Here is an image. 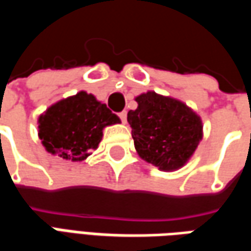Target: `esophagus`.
<instances>
[{"label":"esophagus","instance_id":"1","mask_svg":"<svg viewBox=\"0 0 251 251\" xmlns=\"http://www.w3.org/2000/svg\"><path fill=\"white\" fill-rule=\"evenodd\" d=\"M120 118H121V120H122V122H124V124H126L127 113H126V111H122V113H120Z\"/></svg>","mask_w":251,"mask_h":251}]
</instances>
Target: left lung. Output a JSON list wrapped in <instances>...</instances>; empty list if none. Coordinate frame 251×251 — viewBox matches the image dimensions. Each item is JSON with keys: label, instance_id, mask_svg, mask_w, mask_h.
I'll list each match as a JSON object with an SVG mask.
<instances>
[{"label": "left lung", "instance_id": "left-lung-1", "mask_svg": "<svg viewBox=\"0 0 251 251\" xmlns=\"http://www.w3.org/2000/svg\"><path fill=\"white\" fill-rule=\"evenodd\" d=\"M127 113L138 156L164 172L188 163L203 138L201 118L179 99L147 91Z\"/></svg>", "mask_w": 251, "mask_h": 251}]
</instances>
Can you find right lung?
<instances>
[{
    "label": "right lung",
    "instance_id": "1",
    "mask_svg": "<svg viewBox=\"0 0 251 251\" xmlns=\"http://www.w3.org/2000/svg\"><path fill=\"white\" fill-rule=\"evenodd\" d=\"M115 124H121L118 115L93 94L79 91L40 114L37 131L47 152L77 163L98 148L104 127Z\"/></svg>",
    "mask_w": 251,
    "mask_h": 251
}]
</instances>
